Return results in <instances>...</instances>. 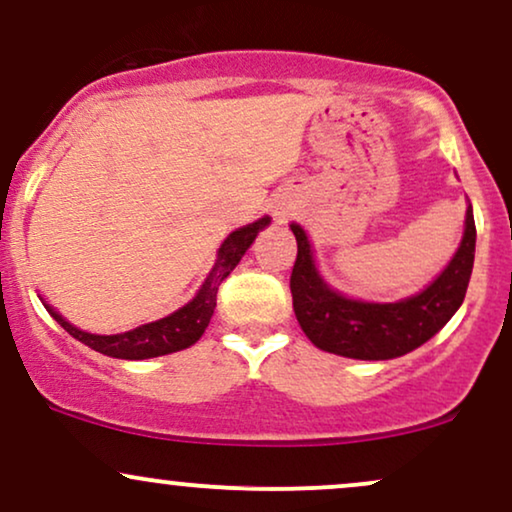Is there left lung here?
<instances>
[{"mask_svg": "<svg viewBox=\"0 0 512 512\" xmlns=\"http://www.w3.org/2000/svg\"><path fill=\"white\" fill-rule=\"evenodd\" d=\"M297 261L290 275L292 306L306 338L321 350L350 359H393L431 340L460 309L474 266L472 206L467 210L465 237L458 254L417 297L395 304H366L333 292L316 273L309 239L299 225Z\"/></svg>", "mask_w": 512, "mask_h": 512, "instance_id": "obj_1", "label": "left lung"}]
</instances>
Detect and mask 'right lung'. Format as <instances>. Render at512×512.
Masks as SVG:
<instances>
[{
	"instance_id": "right-lung-1",
	"label": "right lung",
	"mask_w": 512,
	"mask_h": 512,
	"mask_svg": "<svg viewBox=\"0 0 512 512\" xmlns=\"http://www.w3.org/2000/svg\"><path fill=\"white\" fill-rule=\"evenodd\" d=\"M268 222V218H261L251 222V225L234 230L230 237L222 242L218 251V261H215L213 270H210V275L206 282H203V287L198 290L196 297L179 311H174V314L160 318V321L146 323V326L129 330V333L93 335L71 326V323L64 321L57 311H52L50 306H47V311H50V316L66 330V333L74 335L76 340H81L83 345L90 347V350L107 354V357L150 359L184 350V347L194 345V342L203 335V330L208 328L215 302H218V287L222 285V280L232 273L234 266L242 261L244 251L254 244L258 230H263Z\"/></svg>"
}]
</instances>
